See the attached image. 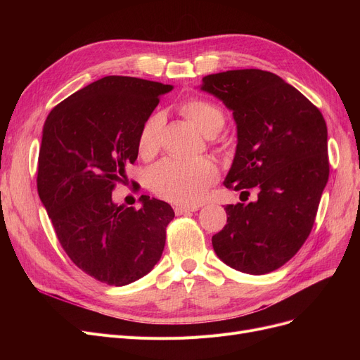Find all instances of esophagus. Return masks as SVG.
Returning <instances> with one entry per match:
<instances>
[{
  "mask_svg": "<svg viewBox=\"0 0 360 360\" xmlns=\"http://www.w3.org/2000/svg\"><path fill=\"white\" fill-rule=\"evenodd\" d=\"M175 214L176 216H182L185 213H190V212H197L198 210V205H175Z\"/></svg>",
  "mask_w": 360,
  "mask_h": 360,
  "instance_id": "1",
  "label": "esophagus"
}]
</instances>
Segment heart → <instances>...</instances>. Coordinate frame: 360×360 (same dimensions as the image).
<instances>
[{
	"label": "heart",
	"mask_w": 360,
	"mask_h": 360,
	"mask_svg": "<svg viewBox=\"0 0 360 360\" xmlns=\"http://www.w3.org/2000/svg\"><path fill=\"white\" fill-rule=\"evenodd\" d=\"M181 112L190 118L205 136L219 132L224 124L223 110L205 99H190L181 105ZM165 117L155 112L146 120L139 136V150L144 158H151L160 147ZM219 179L217 165L207 159H165L150 169L147 184L156 195L176 204H198L209 188Z\"/></svg>",
	"instance_id": "heart-1"
}]
</instances>
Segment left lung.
Masks as SVG:
<instances>
[{
	"instance_id": "8db88e82",
	"label": "left lung",
	"mask_w": 360,
	"mask_h": 360,
	"mask_svg": "<svg viewBox=\"0 0 360 360\" xmlns=\"http://www.w3.org/2000/svg\"><path fill=\"white\" fill-rule=\"evenodd\" d=\"M201 90L219 98L238 128L226 188H251L257 200L224 207L228 223L212 238L229 267L266 274L286 264L308 239L330 175L327 124L319 109L278 75L257 68L202 77Z\"/></svg>"
}]
</instances>
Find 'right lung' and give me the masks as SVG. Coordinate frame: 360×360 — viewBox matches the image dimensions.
<instances>
[{"instance_id":"right-lung-1","label":"right lung","mask_w":360,"mask_h":360,"mask_svg":"<svg viewBox=\"0 0 360 360\" xmlns=\"http://www.w3.org/2000/svg\"><path fill=\"white\" fill-rule=\"evenodd\" d=\"M172 86L108 75L72 93L48 115L37 163V193L56 238L82 271L109 286L146 276L160 259L167 202L141 195L118 205L112 191L139 156L146 120Z\"/></svg>"}]
</instances>
